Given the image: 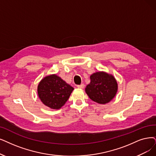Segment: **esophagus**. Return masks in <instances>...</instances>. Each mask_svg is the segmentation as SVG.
<instances>
[{
	"label": "esophagus",
	"instance_id": "1",
	"mask_svg": "<svg viewBox=\"0 0 156 156\" xmlns=\"http://www.w3.org/2000/svg\"><path fill=\"white\" fill-rule=\"evenodd\" d=\"M77 88H80V89H83V88H84V84H81L77 85Z\"/></svg>",
	"mask_w": 156,
	"mask_h": 156
}]
</instances>
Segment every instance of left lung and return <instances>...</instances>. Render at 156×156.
<instances>
[{
  "instance_id": "8db88e82",
  "label": "left lung",
  "mask_w": 156,
  "mask_h": 156,
  "mask_svg": "<svg viewBox=\"0 0 156 156\" xmlns=\"http://www.w3.org/2000/svg\"><path fill=\"white\" fill-rule=\"evenodd\" d=\"M91 82L85 89L91 100L104 104L114 98L118 90V84L113 76L104 72H96L90 76Z\"/></svg>"
}]
</instances>
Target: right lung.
<instances>
[{
    "label": "right lung",
    "mask_w": 156,
    "mask_h": 156,
    "mask_svg": "<svg viewBox=\"0 0 156 156\" xmlns=\"http://www.w3.org/2000/svg\"><path fill=\"white\" fill-rule=\"evenodd\" d=\"M73 88L56 75H51L43 79L38 86L41 101L54 109L61 108L69 98Z\"/></svg>",
    "instance_id": "add662e5"
}]
</instances>
